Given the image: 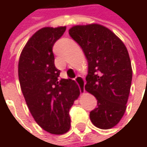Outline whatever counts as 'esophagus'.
<instances>
[{
  "instance_id": "esophagus-1",
  "label": "esophagus",
  "mask_w": 147,
  "mask_h": 147,
  "mask_svg": "<svg viewBox=\"0 0 147 147\" xmlns=\"http://www.w3.org/2000/svg\"><path fill=\"white\" fill-rule=\"evenodd\" d=\"M75 81L78 84V86L80 88L81 93H83L85 91V88H84V87H85V82H84L83 78L81 76H76V78H75Z\"/></svg>"
}]
</instances>
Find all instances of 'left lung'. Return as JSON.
Segmentation results:
<instances>
[{"instance_id":"8db88e82","label":"left lung","mask_w":147,"mask_h":147,"mask_svg":"<svg viewBox=\"0 0 147 147\" xmlns=\"http://www.w3.org/2000/svg\"><path fill=\"white\" fill-rule=\"evenodd\" d=\"M69 34L81 46L88 63L85 89L97 100L90 120L99 129H111L124 115L130 92L132 67L128 50L100 24L76 25Z\"/></svg>"}]
</instances>
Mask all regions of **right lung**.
<instances>
[{
  "mask_svg": "<svg viewBox=\"0 0 147 147\" xmlns=\"http://www.w3.org/2000/svg\"><path fill=\"white\" fill-rule=\"evenodd\" d=\"M65 26L45 27L24 46L18 61V78L28 108L45 131L63 134L71 128L69 111L80 94L76 82L59 78L54 65L53 47Z\"/></svg>",
  "mask_w": 147,
  "mask_h": 147,
  "instance_id": "obj_1",
  "label": "right lung"
}]
</instances>
